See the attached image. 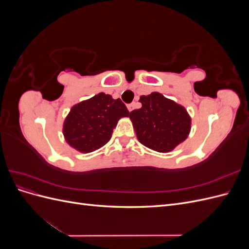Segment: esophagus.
Returning <instances> with one entry per match:
<instances>
[{"instance_id":"1","label":"esophagus","mask_w":249,"mask_h":249,"mask_svg":"<svg viewBox=\"0 0 249 249\" xmlns=\"http://www.w3.org/2000/svg\"><path fill=\"white\" fill-rule=\"evenodd\" d=\"M134 106H135V104H134V103H132V104H129V105H127V110H129L130 112H131V111H133V109H134Z\"/></svg>"}]
</instances>
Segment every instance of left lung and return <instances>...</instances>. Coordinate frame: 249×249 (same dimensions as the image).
I'll list each match as a JSON object with an SVG mask.
<instances>
[{
	"mask_svg": "<svg viewBox=\"0 0 249 249\" xmlns=\"http://www.w3.org/2000/svg\"><path fill=\"white\" fill-rule=\"evenodd\" d=\"M139 102L142 107L130 112V118L143 145L168 153L187 139L191 118L183 106L159 92L141 95Z\"/></svg>",
	"mask_w": 249,
	"mask_h": 249,
	"instance_id": "obj_1",
	"label": "left lung"
}]
</instances>
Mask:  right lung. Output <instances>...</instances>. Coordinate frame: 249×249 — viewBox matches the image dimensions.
Instances as JSON below:
<instances>
[{
	"label": "right lung",
	"instance_id": "add662e5",
	"mask_svg": "<svg viewBox=\"0 0 249 249\" xmlns=\"http://www.w3.org/2000/svg\"><path fill=\"white\" fill-rule=\"evenodd\" d=\"M127 116L129 111L122 101L101 92L71 109L63 124L64 138L78 152H94L111 139L118 120Z\"/></svg>",
	"mask_w": 249,
	"mask_h": 249
}]
</instances>
